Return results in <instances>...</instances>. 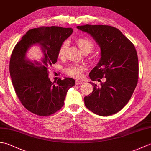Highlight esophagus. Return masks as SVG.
Listing matches in <instances>:
<instances>
[{"instance_id":"34e87169","label":"esophagus","mask_w":151,"mask_h":151,"mask_svg":"<svg viewBox=\"0 0 151 151\" xmlns=\"http://www.w3.org/2000/svg\"><path fill=\"white\" fill-rule=\"evenodd\" d=\"M75 83H76V85H79V84H83V83H84V82H83V81H80V80H76Z\"/></svg>"}]
</instances>
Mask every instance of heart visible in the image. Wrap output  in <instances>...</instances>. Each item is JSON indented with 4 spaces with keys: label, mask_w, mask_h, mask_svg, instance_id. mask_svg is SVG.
<instances>
[{
    "label": "heart",
    "mask_w": 151,
    "mask_h": 151,
    "mask_svg": "<svg viewBox=\"0 0 151 151\" xmlns=\"http://www.w3.org/2000/svg\"><path fill=\"white\" fill-rule=\"evenodd\" d=\"M76 43L78 45L80 49L82 52L84 53L85 52H91L93 49V45L89 41L84 38H79L76 40ZM67 47V43H63L59 48L58 50V56L60 57H62L65 54V50ZM84 68L82 66L80 65H71L67 69V73L70 76L75 78H80L82 75V73L84 72Z\"/></svg>",
    "instance_id": "1"
}]
</instances>
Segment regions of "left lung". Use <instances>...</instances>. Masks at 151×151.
Masks as SVG:
<instances>
[{"mask_svg":"<svg viewBox=\"0 0 151 151\" xmlns=\"http://www.w3.org/2000/svg\"><path fill=\"white\" fill-rule=\"evenodd\" d=\"M89 34L100 47L101 58L91 72L92 81L104 76L101 86H93L92 93L84 97L86 106L101 116L116 114L132 97L138 79V58L133 43L117 28L108 25L76 27Z\"/></svg>","mask_w":151,"mask_h":151,"instance_id":"obj_1","label":"left lung"}]
</instances>
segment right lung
<instances>
[{
    "instance_id": "1",
    "label": "right lung",
    "mask_w": 151,
    "mask_h": 151,
    "mask_svg": "<svg viewBox=\"0 0 151 151\" xmlns=\"http://www.w3.org/2000/svg\"><path fill=\"white\" fill-rule=\"evenodd\" d=\"M72 28L46 27L28 30L16 44L9 62L13 86L22 105L28 111L40 116L53 114L62 108L67 93L75 86L73 78L65 77L52 82L49 69L57 62L58 50L73 33ZM38 46L40 60L28 59L31 47Z\"/></svg>"
}]
</instances>
